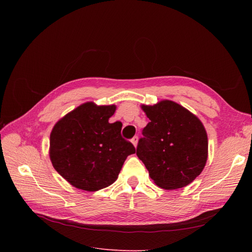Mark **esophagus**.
Returning a JSON list of instances; mask_svg holds the SVG:
<instances>
[{
  "mask_svg": "<svg viewBox=\"0 0 252 252\" xmlns=\"http://www.w3.org/2000/svg\"><path fill=\"white\" fill-rule=\"evenodd\" d=\"M138 141H139V138H138V136H133V138H132V140H131V142H132V144H133V146L134 147H136V146H138Z\"/></svg>",
  "mask_w": 252,
  "mask_h": 252,
  "instance_id": "esophagus-1",
  "label": "esophagus"
}]
</instances>
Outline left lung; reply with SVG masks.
Masks as SVG:
<instances>
[{
    "label": "left lung",
    "instance_id": "obj_1",
    "mask_svg": "<svg viewBox=\"0 0 252 252\" xmlns=\"http://www.w3.org/2000/svg\"><path fill=\"white\" fill-rule=\"evenodd\" d=\"M150 120L143 129L136 156L156 185L172 190L189 185L208 158L206 129L195 114L170 100L141 105Z\"/></svg>",
    "mask_w": 252,
    "mask_h": 252
}]
</instances>
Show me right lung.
Here are the masks:
<instances>
[{
    "mask_svg": "<svg viewBox=\"0 0 252 252\" xmlns=\"http://www.w3.org/2000/svg\"><path fill=\"white\" fill-rule=\"evenodd\" d=\"M116 105L83 103L60 119L50 133L49 158L73 187L97 191L117 181L133 145L121 135L122 123H109Z\"/></svg>",
    "mask_w": 252,
    "mask_h": 252,
    "instance_id": "obj_1",
    "label": "right lung"
}]
</instances>
